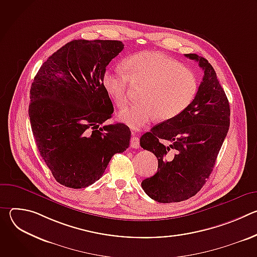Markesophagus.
I'll return each instance as SVG.
<instances>
[{
	"label": "esophagus",
	"mask_w": 257,
	"mask_h": 257,
	"mask_svg": "<svg viewBox=\"0 0 257 257\" xmlns=\"http://www.w3.org/2000/svg\"><path fill=\"white\" fill-rule=\"evenodd\" d=\"M130 146L132 149H139V139L136 136H132L130 140Z\"/></svg>",
	"instance_id": "1"
}]
</instances>
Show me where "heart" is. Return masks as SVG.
I'll use <instances>...</instances> for the list:
<instances>
[{
  "mask_svg": "<svg viewBox=\"0 0 257 257\" xmlns=\"http://www.w3.org/2000/svg\"><path fill=\"white\" fill-rule=\"evenodd\" d=\"M125 74L107 70L102 85L119 107L129 101L130 85L142 87L141 101L120 112L119 117L132 128H140L156 117L167 121L188 106L196 91L192 72L160 52H141L123 64Z\"/></svg>",
  "mask_w": 257,
  "mask_h": 257,
  "instance_id": "1",
  "label": "heart"
}]
</instances>
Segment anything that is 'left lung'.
Listing matches in <instances>:
<instances>
[{"mask_svg":"<svg viewBox=\"0 0 257 257\" xmlns=\"http://www.w3.org/2000/svg\"><path fill=\"white\" fill-rule=\"evenodd\" d=\"M204 75L191 103L181 114L164 121L140 138L143 150L159 162L156 175L144 179L145 193L158 202L170 203L194 196L212 172L230 126V104L208 61L196 54Z\"/></svg>","mask_w":257,"mask_h":257,"instance_id":"left-lung-1","label":"left lung"}]
</instances>
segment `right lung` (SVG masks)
Segmentation results:
<instances>
[{
	"instance_id": "1",
	"label": "right lung",
	"mask_w": 257,
	"mask_h": 257,
	"mask_svg": "<svg viewBox=\"0 0 257 257\" xmlns=\"http://www.w3.org/2000/svg\"><path fill=\"white\" fill-rule=\"evenodd\" d=\"M123 49L120 41H72L49 57L34 77L31 130L43 160L66 187L93 184L112 157L129 148L127 125L99 127L114 112L102 76Z\"/></svg>"
}]
</instances>
